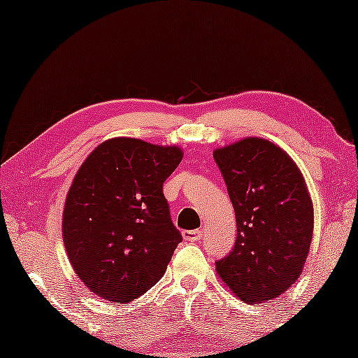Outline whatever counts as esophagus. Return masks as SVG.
Here are the masks:
<instances>
[{"label": "esophagus", "mask_w": 358, "mask_h": 358, "mask_svg": "<svg viewBox=\"0 0 358 358\" xmlns=\"http://www.w3.org/2000/svg\"><path fill=\"white\" fill-rule=\"evenodd\" d=\"M182 236H184L185 241L196 243V241H200V239L203 238V231L201 230H185L182 233Z\"/></svg>", "instance_id": "obj_1"}]
</instances>
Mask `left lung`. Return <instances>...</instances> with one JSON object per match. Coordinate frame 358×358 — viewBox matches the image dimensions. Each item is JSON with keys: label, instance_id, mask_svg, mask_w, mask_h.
I'll return each instance as SVG.
<instances>
[{"label": "left lung", "instance_id": "8db88e82", "mask_svg": "<svg viewBox=\"0 0 358 358\" xmlns=\"http://www.w3.org/2000/svg\"><path fill=\"white\" fill-rule=\"evenodd\" d=\"M236 215V241L215 262L243 301L259 303L296 282L313 239L314 209L303 174L276 144L245 138L214 152Z\"/></svg>", "mask_w": 358, "mask_h": 358}]
</instances>
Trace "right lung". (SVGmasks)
<instances>
[{
    "mask_svg": "<svg viewBox=\"0 0 358 358\" xmlns=\"http://www.w3.org/2000/svg\"><path fill=\"white\" fill-rule=\"evenodd\" d=\"M180 160L174 145L114 138L82 163L64 203L63 241L76 274L95 295L127 304L165 274L182 234L163 184Z\"/></svg>",
    "mask_w": 358,
    "mask_h": 358,
    "instance_id": "1",
    "label": "right lung"
}]
</instances>
